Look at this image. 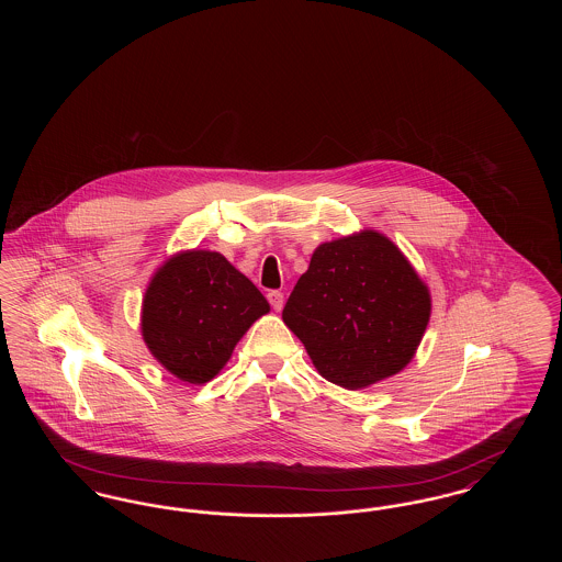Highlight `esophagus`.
Listing matches in <instances>:
<instances>
[{
    "instance_id": "obj_1",
    "label": "esophagus",
    "mask_w": 562,
    "mask_h": 562,
    "mask_svg": "<svg viewBox=\"0 0 562 562\" xmlns=\"http://www.w3.org/2000/svg\"><path fill=\"white\" fill-rule=\"evenodd\" d=\"M269 303H271V307L276 310V312H280L282 310V305H284V294L280 293V291H271L268 293Z\"/></svg>"
}]
</instances>
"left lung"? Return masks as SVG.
Wrapping results in <instances>:
<instances>
[{
    "label": "left lung",
    "instance_id": "left-lung-1",
    "mask_svg": "<svg viewBox=\"0 0 562 562\" xmlns=\"http://www.w3.org/2000/svg\"><path fill=\"white\" fill-rule=\"evenodd\" d=\"M429 310L428 286L398 246L364 229L314 250L282 321L324 379L360 390L411 362Z\"/></svg>",
    "mask_w": 562,
    "mask_h": 562
}]
</instances>
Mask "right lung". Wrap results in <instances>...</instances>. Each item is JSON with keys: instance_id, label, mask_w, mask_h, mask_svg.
<instances>
[{"instance_id": "right-lung-1", "label": "right lung", "mask_w": 562, "mask_h": 562, "mask_svg": "<svg viewBox=\"0 0 562 562\" xmlns=\"http://www.w3.org/2000/svg\"><path fill=\"white\" fill-rule=\"evenodd\" d=\"M268 312V299L223 255L189 250L154 276L140 328L160 364L200 385L225 367L241 335Z\"/></svg>"}]
</instances>
